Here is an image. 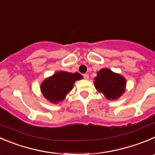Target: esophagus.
I'll list each match as a JSON object with an SVG mask.
<instances>
[{"instance_id":"obj_1","label":"esophagus","mask_w":155,"mask_h":155,"mask_svg":"<svg viewBox=\"0 0 155 155\" xmlns=\"http://www.w3.org/2000/svg\"><path fill=\"white\" fill-rule=\"evenodd\" d=\"M83 77L85 79H88V78H89V76H88L87 73H85V74H83Z\"/></svg>"}]
</instances>
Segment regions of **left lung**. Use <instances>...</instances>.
<instances>
[{
  "mask_svg": "<svg viewBox=\"0 0 155 155\" xmlns=\"http://www.w3.org/2000/svg\"><path fill=\"white\" fill-rule=\"evenodd\" d=\"M94 80L96 89L102 93L107 100H117L126 91L125 77L110 69L104 68L99 70Z\"/></svg>",
  "mask_w": 155,
  "mask_h": 155,
  "instance_id": "obj_1",
  "label": "left lung"
}]
</instances>
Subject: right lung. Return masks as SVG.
<instances>
[{
	"label": "right lung",
	"instance_id": "add662e5",
	"mask_svg": "<svg viewBox=\"0 0 155 155\" xmlns=\"http://www.w3.org/2000/svg\"><path fill=\"white\" fill-rule=\"evenodd\" d=\"M79 73L59 71L41 82L40 89L41 94L49 102L58 104L65 99L67 94L73 89L76 81L82 79Z\"/></svg>",
	"mask_w": 155,
	"mask_h": 155
}]
</instances>
